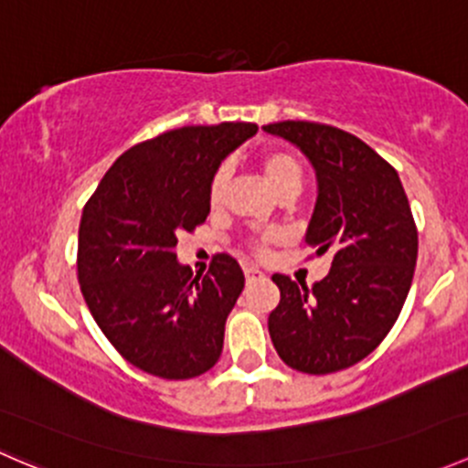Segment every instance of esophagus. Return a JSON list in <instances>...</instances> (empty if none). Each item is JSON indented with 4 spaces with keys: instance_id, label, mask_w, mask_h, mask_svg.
<instances>
[{
    "instance_id": "esophagus-1",
    "label": "esophagus",
    "mask_w": 468,
    "mask_h": 468,
    "mask_svg": "<svg viewBox=\"0 0 468 468\" xmlns=\"http://www.w3.org/2000/svg\"><path fill=\"white\" fill-rule=\"evenodd\" d=\"M244 278H247V285H251V282L264 281V273L256 267H247V269H244Z\"/></svg>"
}]
</instances>
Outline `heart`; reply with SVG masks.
<instances>
[{
	"mask_svg": "<svg viewBox=\"0 0 468 468\" xmlns=\"http://www.w3.org/2000/svg\"><path fill=\"white\" fill-rule=\"evenodd\" d=\"M261 169L267 178L269 187L276 192V197L285 195V192H299L301 183H303V169H301V163L292 154L281 149L264 151L261 155ZM230 183V167L229 165H221L217 167V172L212 174L210 190H207V197H210V206H219L224 201L226 190H229ZM258 251H262V247H258Z\"/></svg>",
	"mask_w": 468,
	"mask_h": 468,
	"instance_id": "obj_1",
	"label": "heart"
}]
</instances>
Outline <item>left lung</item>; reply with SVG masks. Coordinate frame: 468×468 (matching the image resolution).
<instances>
[{
  "mask_svg": "<svg viewBox=\"0 0 468 468\" xmlns=\"http://www.w3.org/2000/svg\"><path fill=\"white\" fill-rule=\"evenodd\" d=\"M264 131L299 146L317 174L305 244L330 253L324 281L308 287L276 273L281 303L269 335L287 367L324 376L365 360L408 299L419 235L399 174L369 144L317 122H276Z\"/></svg>",
  "mask_w": 468,
  "mask_h": 468,
  "instance_id": "obj_1",
  "label": "left lung"
}]
</instances>
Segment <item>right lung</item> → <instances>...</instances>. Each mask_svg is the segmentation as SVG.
I'll list each match as a JSON object with an SVG mask.
<instances>
[{
    "label": "right lung",
    "instance_id": "obj_1",
    "mask_svg": "<svg viewBox=\"0 0 468 468\" xmlns=\"http://www.w3.org/2000/svg\"><path fill=\"white\" fill-rule=\"evenodd\" d=\"M251 122L183 126L131 146L83 207L79 282L108 342L151 376L206 374L224 348L226 317L244 290L235 258H212L206 276L176 261L178 235L204 224L212 174Z\"/></svg>",
    "mask_w": 468,
    "mask_h": 468
}]
</instances>
